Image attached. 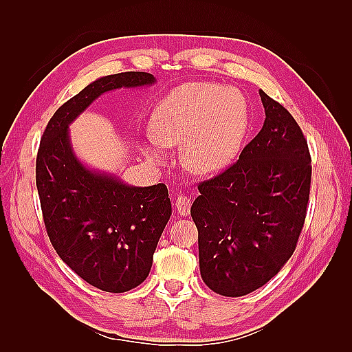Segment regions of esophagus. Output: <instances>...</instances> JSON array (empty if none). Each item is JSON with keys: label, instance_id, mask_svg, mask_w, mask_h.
<instances>
[{"label": "esophagus", "instance_id": "1", "mask_svg": "<svg viewBox=\"0 0 352 352\" xmlns=\"http://www.w3.org/2000/svg\"><path fill=\"white\" fill-rule=\"evenodd\" d=\"M190 206H192V199L189 197H186V195L177 197V199H175V208H177L178 214L188 216L189 212H190Z\"/></svg>", "mask_w": 352, "mask_h": 352}]
</instances>
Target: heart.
Instances as JSON below:
<instances>
[{
  "mask_svg": "<svg viewBox=\"0 0 352 352\" xmlns=\"http://www.w3.org/2000/svg\"><path fill=\"white\" fill-rule=\"evenodd\" d=\"M246 129V102L234 89L213 83L175 87L157 102L149 119V160L164 159L163 148L182 145V162L193 174H210L233 159Z\"/></svg>",
  "mask_w": 352,
  "mask_h": 352,
  "instance_id": "b5f03b06",
  "label": "heart"
}]
</instances>
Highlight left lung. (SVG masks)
Masks as SVG:
<instances>
[{
  "mask_svg": "<svg viewBox=\"0 0 352 352\" xmlns=\"http://www.w3.org/2000/svg\"><path fill=\"white\" fill-rule=\"evenodd\" d=\"M265 124L239 160L201 182L190 214L199 271L223 296H243L280 272L294 254L310 195L311 159L302 130L263 91Z\"/></svg>",
  "mask_w": 352,
  "mask_h": 352,
  "instance_id": "8db88e82",
  "label": "left lung"
}]
</instances>
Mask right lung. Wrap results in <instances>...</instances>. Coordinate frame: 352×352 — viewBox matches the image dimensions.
Instances as JSON below:
<instances>
[{
  "label": "right lung",
  "instance_id": "right-lung-1",
  "mask_svg": "<svg viewBox=\"0 0 352 352\" xmlns=\"http://www.w3.org/2000/svg\"><path fill=\"white\" fill-rule=\"evenodd\" d=\"M154 81L148 72L94 81L52 115L37 151L36 186L52 246L78 276L111 294L138 287L151 271L172 212L168 188H134L86 168L74 154L68 126L104 92Z\"/></svg>",
  "mask_w": 352,
  "mask_h": 352
}]
</instances>
